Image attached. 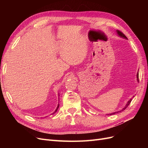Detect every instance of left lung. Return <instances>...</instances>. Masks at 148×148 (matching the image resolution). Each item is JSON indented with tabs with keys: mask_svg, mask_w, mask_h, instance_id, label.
<instances>
[{
	"mask_svg": "<svg viewBox=\"0 0 148 148\" xmlns=\"http://www.w3.org/2000/svg\"><path fill=\"white\" fill-rule=\"evenodd\" d=\"M117 33H118V34L120 36H121V37H123V38H125V39H127V38L126 37V36H125V35L122 32H121V31H117ZM137 80H138V81L139 82V74H138V73H137ZM132 99H130V100L128 101V103L127 104V105L125 106V107H124V108H123L122 110H120V112H121V111H123V110H124L125 109H126L127 107L129 106V104H130V102H132ZM118 112H117V113H118ZM115 113H116V112H114V113H112V114H110V115H112V114H115Z\"/></svg>",
	"mask_w": 148,
	"mask_h": 148,
	"instance_id": "obj_1",
	"label": "left lung"
}]
</instances>
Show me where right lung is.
<instances>
[{
  "label": "right lung",
  "instance_id": "1",
  "mask_svg": "<svg viewBox=\"0 0 148 148\" xmlns=\"http://www.w3.org/2000/svg\"><path fill=\"white\" fill-rule=\"evenodd\" d=\"M59 105H58V106H57V109H56V111H55V112H56L57 110V109H58V108H59ZM53 114H54V113H53Z\"/></svg>",
  "mask_w": 148,
  "mask_h": 148
}]
</instances>
